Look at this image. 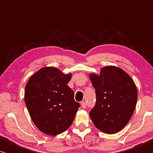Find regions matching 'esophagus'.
I'll return each mask as SVG.
<instances>
[{
	"label": "esophagus",
	"instance_id": "34e87169",
	"mask_svg": "<svg viewBox=\"0 0 153 153\" xmlns=\"http://www.w3.org/2000/svg\"><path fill=\"white\" fill-rule=\"evenodd\" d=\"M81 107L83 108H85V107H86V103H85V102H81Z\"/></svg>",
	"mask_w": 153,
	"mask_h": 153
}]
</instances>
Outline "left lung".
<instances>
[{"label": "left lung", "mask_w": 153, "mask_h": 153, "mask_svg": "<svg viewBox=\"0 0 153 153\" xmlns=\"http://www.w3.org/2000/svg\"><path fill=\"white\" fill-rule=\"evenodd\" d=\"M95 89L96 103L90 111L95 126L106 134L120 131L130 120L137 101V89L132 79L116 66L102 68L99 75L90 74Z\"/></svg>", "instance_id": "8db88e82"}]
</instances>
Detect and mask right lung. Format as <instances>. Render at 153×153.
Listing matches in <instances>:
<instances>
[{
  "label": "right lung",
  "mask_w": 153,
  "mask_h": 153,
  "mask_svg": "<svg viewBox=\"0 0 153 153\" xmlns=\"http://www.w3.org/2000/svg\"><path fill=\"white\" fill-rule=\"evenodd\" d=\"M72 74H64L53 67L41 68L26 85L24 100L33 122L46 134L56 136L67 130L80 104L68 86Z\"/></svg>",
  "instance_id": "add662e5"
}]
</instances>
